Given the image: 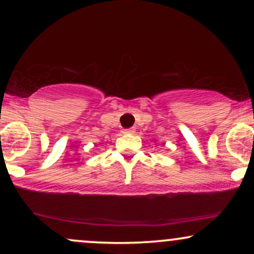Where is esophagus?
I'll return each instance as SVG.
<instances>
[{
  "label": "esophagus",
  "instance_id": "34e87169",
  "mask_svg": "<svg viewBox=\"0 0 254 254\" xmlns=\"http://www.w3.org/2000/svg\"><path fill=\"white\" fill-rule=\"evenodd\" d=\"M122 133L124 134H133V133H135V129L134 128H127V129L122 130Z\"/></svg>",
  "mask_w": 254,
  "mask_h": 254
}]
</instances>
